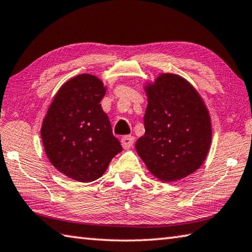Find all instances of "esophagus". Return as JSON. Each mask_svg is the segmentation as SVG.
Returning a JSON list of instances; mask_svg holds the SVG:
<instances>
[{"label":"esophagus","mask_w":252,"mask_h":252,"mask_svg":"<svg viewBox=\"0 0 252 252\" xmlns=\"http://www.w3.org/2000/svg\"><path fill=\"white\" fill-rule=\"evenodd\" d=\"M134 141H135V138L132 136H124L121 140L122 146L124 147V149H129L130 147L134 145Z\"/></svg>","instance_id":"obj_1"}]
</instances>
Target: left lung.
Returning a JSON list of instances; mask_svg holds the SVG:
<instances>
[{"label":"left lung","instance_id":"left-lung-1","mask_svg":"<svg viewBox=\"0 0 252 252\" xmlns=\"http://www.w3.org/2000/svg\"><path fill=\"white\" fill-rule=\"evenodd\" d=\"M145 90V135L136 141V150L156 178L178 181L195 172L206 158L210 114L196 90L180 75L160 74Z\"/></svg>","mask_w":252,"mask_h":252}]
</instances>
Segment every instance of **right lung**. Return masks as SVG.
<instances>
[{"instance_id":"1","label":"right lung","mask_w":252,"mask_h":252,"mask_svg":"<svg viewBox=\"0 0 252 252\" xmlns=\"http://www.w3.org/2000/svg\"><path fill=\"white\" fill-rule=\"evenodd\" d=\"M105 90L95 75L70 79L57 92L42 122L40 135L49 161L79 182L101 178L122 151L101 106Z\"/></svg>"}]
</instances>
